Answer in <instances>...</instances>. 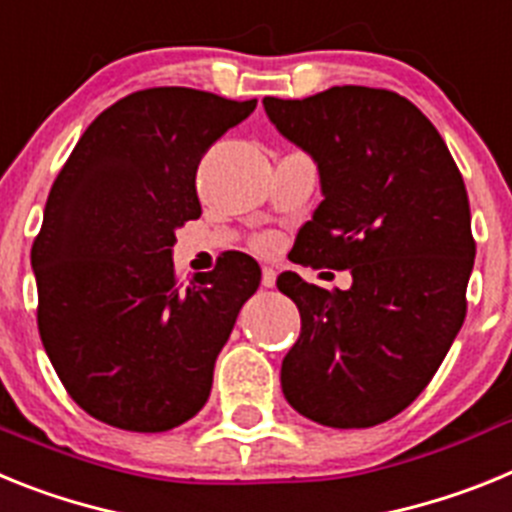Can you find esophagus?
I'll return each instance as SVG.
<instances>
[{
  "label": "esophagus",
  "mask_w": 512,
  "mask_h": 512,
  "mask_svg": "<svg viewBox=\"0 0 512 512\" xmlns=\"http://www.w3.org/2000/svg\"><path fill=\"white\" fill-rule=\"evenodd\" d=\"M274 284H277V271L271 269V266H264V269H261V287L271 289Z\"/></svg>",
  "instance_id": "obj_1"
}]
</instances>
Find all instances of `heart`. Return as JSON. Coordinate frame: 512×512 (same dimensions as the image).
I'll list each match as a JSON object with an SVG mask.
<instances>
[{
    "instance_id": "heart-1",
    "label": "heart",
    "mask_w": 512,
    "mask_h": 512,
    "mask_svg": "<svg viewBox=\"0 0 512 512\" xmlns=\"http://www.w3.org/2000/svg\"><path fill=\"white\" fill-rule=\"evenodd\" d=\"M264 246H269V241H264Z\"/></svg>"
}]
</instances>
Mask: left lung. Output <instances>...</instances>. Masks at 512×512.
<instances>
[{
  "label": "left lung",
  "mask_w": 512,
  "mask_h": 512,
  "mask_svg": "<svg viewBox=\"0 0 512 512\" xmlns=\"http://www.w3.org/2000/svg\"><path fill=\"white\" fill-rule=\"evenodd\" d=\"M274 128L315 161L323 202L297 264L351 271L348 289L277 279L302 330L282 392L305 418L369 428L425 390L467 315L474 266L467 189L433 122L387 89L264 97Z\"/></svg>",
  "instance_id": "1"
}]
</instances>
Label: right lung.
Returning <instances> with one entry per match:
<instances>
[{
	"label": "right lung",
	"instance_id": "1",
	"mask_svg": "<svg viewBox=\"0 0 512 512\" xmlns=\"http://www.w3.org/2000/svg\"><path fill=\"white\" fill-rule=\"evenodd\" d=\"M256 99L187 87L128 94L84 130L30 251L45 354L79 408L161 433L205 408L215 359L261 269L230 253L176 282V230L202 215L194 176Z\"/></svg>",
	"mask_w": 512,
	"mask_h": 512
}]
</instances>
